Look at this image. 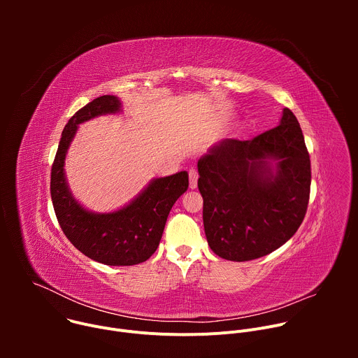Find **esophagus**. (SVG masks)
I'll return each mask as SVG.
<instances>
[{"label": "esophagus", "instance_id": "1", "mask_svg": "<svg viewBox=\"0 0 358 358\" xmlns=\"http://www.w3.org/2000/svg\"><path fill=\"white\" fill-rule=\"evenodd\" d=\"M188 176H189V188L191 189H194V188H196V181H198V171L192 167V169H189V171H188Z\"/></svg>", "mask_w": 358, "mask_h": 358}]
</instances>
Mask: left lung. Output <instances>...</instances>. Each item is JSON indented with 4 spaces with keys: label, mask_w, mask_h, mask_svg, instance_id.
I'll use <instances>...</instances> for the list:
<instances>
[{
    "label": "left lung",
    "mask_w": 358,
    "mask_h": 358,
    "mask_svg": "<svg viewBox=\"0 0 358 358\" xmlns=\"http://www.w3.org/2000/svg\"><path fill=\"white\" fill-rule=\"evenodd\" d=\"M198 189L210 248L245 262L287 242L306 215L310 157L296 116L283 109L279 126L252 140L225 138L198 160Z\"/></svg>",
    "instance_id": "1"
}]
</instances>
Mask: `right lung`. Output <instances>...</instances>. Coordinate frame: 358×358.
<instances>
[{"label":"right lung","mask_w":358,"mask_h":358,"mask_svg":"<svg viewBox=\"0 0 358 358\" xmlns=\"http://www.w3.org/2000/svg\"><path fill=\"white\" fill-rule=\"evenodd\" d=\"M119 112L120 99L105 94L93 99L69 119L50 173V196L64 234L78 250L99 264L131 266L147 261L159 248L167 217L188 188V173L180 171L151 180L127 206L113 213H92L80 206L65 176L68 148L80 123Z\"/></svg>","instance_id":"add662e5"}]
</instances>
